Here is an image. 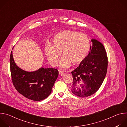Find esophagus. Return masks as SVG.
<instances>
[{
	"mask_svg": "<svg viewBox=\"0 0 127 127\" xmlns=\"http://www.w3.org/2000/svg\"><path fill=\"white\" fill-rule=\"evenodd\" d=\"M59 75H60V76H63L65 74L64 72L63 71H61V70L59 71Z\"/></svg>",
	"mask_w": 127,
	"mask_h": 127,
	"instance_id": "34e87169",
	"label": "esophagus"
}]
</instances>
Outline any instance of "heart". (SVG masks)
<instances>
[{
    "label": "heart",
    "mask_w": 127,
    "mask_h": 127,
    "mask_svg": "<svg viewBox=\"0 0 127 127\" xmlns=\"http://www.w3.org/2000/svg\"><path fill=\"white\" fill-rule=\"evenodd\" d=\"M90 47V40L86 34L66 30L56 34L52 43L47 42L44 49L47 58L53 66L58 64L62 51L64 56L59 65L62 68H67L72 63L76 65L82 62L87 56Z\"/></svg>",
    "instance_id": "heart-1"
}]
</instances>
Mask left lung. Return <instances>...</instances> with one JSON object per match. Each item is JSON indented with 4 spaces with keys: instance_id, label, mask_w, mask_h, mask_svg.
Returning a JSON list of instances; mask_svg holds the SVG:
<instances>
[{
    "instance_id": "obj_1",
    "label": "left lung",
    "mask_w": 127,
    "mask_h": 127,
    "mask_svg": "<svg viewBox=\"0 0 127 127\" xmlns=\"http://www.w3.org/2000/svg\"><path fill=\"white\" fill-rule=\"evenodd\" d=\"M88 55L72 71L73 82L72 93L80 97L95 94L101 85L107 69V57L103 45L95 39H92Z\"/></svg>"
}]
</instances>
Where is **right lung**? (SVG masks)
I'll return each mask as SVG.
<instances>
[{
	"label": "right lung",
	"instance_id": "right-lung-1",
	"mask_svg": "<svg viewBox=\"0 0 127 127\" xmlns=\"http://www.w3.org/2000/svg\"><path fill=\"white\" fill-rule=\"evenodd\" d=\"M10 68L13 84L20 94L34 101L47 98L57 79V69L43 67L32 72L25 71L18 67L13 60L12 52L10 55Z\"/></svg>",
	"mask_w": 127,
	"mask_h": 127
}]
</instances>
